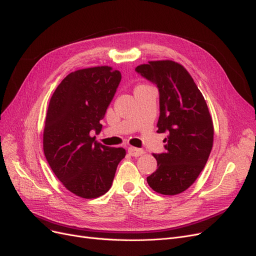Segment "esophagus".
<instances>
[{"instance_id": "esophagus-1", "label": "esophagus", "mask_w": 256, "mask_h": 256, "mask_svg": "<svg viewBox=\"0 0 256 256\" xmlns=\"http://www.w3.org/2000/svg\"><path fill=\"white\" fill-rule=\"evenodd\" d=\"M128 153L134 157H139V156L144 154V150L142 148H134V146H130L128 148Z\"/></svg>"}]
</instances>
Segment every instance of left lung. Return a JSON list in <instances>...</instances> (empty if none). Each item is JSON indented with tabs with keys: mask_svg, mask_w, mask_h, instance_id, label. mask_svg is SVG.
<instances>
[{
	"mask_svg": "<svg viewBox=\"0 0 256 256\" xmlns=\"http://www.w3.org/2000/svg\"><path fill=\"white\" fill-rule=\"evenodd\" d=\"M156 84L160 115L157 133H166V152L153 154L157 170L148 178L157 193L176 195L190 188L213 146L214 128L206 102L191 74L171 60L150 61L135 70Z\"/></svg>",
	"mask_w": 256,
	"mask_h": 256,
	"instance_id": "obj_1",
	"label": "left lung"
}]
</instances>
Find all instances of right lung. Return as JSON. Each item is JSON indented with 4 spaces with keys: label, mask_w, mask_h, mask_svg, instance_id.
<instances>
[{
    "label": "right lung",
    "mask_w": 256,
    "mask_h": 256,
    "mask_svg": "<svg viewBox=\"0 0 256 256\" xmlns=\"http://www.w3.org/2000/svg\"><path fill=\"white\" fill-rule=\"evenodd\" d=\"M119 70L110 66L70 72L50 101L43 133V150L54 175L68 191L82 198H97L112 186L117 166L126 157L123 148L103 146L99 134L118 85Z\"/></svg>",
    "instance_id": "obj_1"
}]
</instances>
